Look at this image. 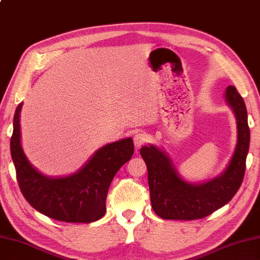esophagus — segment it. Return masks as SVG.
<instances>
[{
  "instance_id": "34e87169",
  "label": "esophagus",
  "mask_w": 260,
  "mask_h": 260,
  "mask_svg": "<svg viewBox=\"0 0 260 260\" xmlns=\"http://www.w3.org/2000/svg\"><path fill=\"white\" fill-rule=\"evenodd\" d=\"M148 140V136L144 132H138L137 135H135L134 137V142L137 148H140L141 145H143Z\"/></svg>"
}]
</instances>
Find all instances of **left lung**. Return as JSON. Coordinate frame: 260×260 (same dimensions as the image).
<instances>
[{
    "label": "left lung",
    "instance_id": "left-lung-1",
    "mask_svg": "<svg viewBox=\"0 0 260 260\" xmlns=\"http://www.w3.org/2000/svg\"><path fill=\"white\" fill-rule=\"evenodd\" d=\"M224 97L236 117L237 143L230 163L219 175L202 183L187 182L166 151L154 144L141 148L148 168L151 205L161 218L192 220L208 216L229 203L242 184L250 141L247 109L234 86L226 88Z\"/></svg>",
    "mask_w": 260,
    "mask_h": 260
}]
</instances>
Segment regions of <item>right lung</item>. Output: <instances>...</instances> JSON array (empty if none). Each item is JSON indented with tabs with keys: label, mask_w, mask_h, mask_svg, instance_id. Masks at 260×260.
I'll return each instance as SVG.
<instances>
[{
	"label": "right lung",
	"mask_w": 260,
	"mask_h": 260,
	"mask_svg": "<svg viewBox=\"0 0 260 260\" xmlns=\"http://www.w3.org/2000/svg\"><path fill=\"white\" fill-rule=\"evenodd\" d=\"M23 103L13 119L11 154L21 191L36 211L67 223H91L104 216L106 199L113 176L135 152L131 138L98 149L77 172L48 176L31 166L21 142L20 117Z\"/></svg>",
	"instance_id": "obj_1"
}]
</instances>
